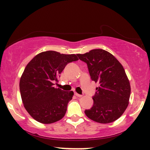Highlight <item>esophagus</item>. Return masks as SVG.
<instances>
[{
  "label": "esophagus",
  "mask_w": 150,
  "mask_h": 150,
  "mask_svg": "<svg viewBox=\"0 0 150 150\" xmlns=\"http://www.w3.org/2000/svg\"><path fill=\"white\" fill-rule=\"evenodd\" d=\"M75 96H77V97H82V95H81V94H77V92H75Z\"/></svg>",
  "instance_id": "esophagus-1"
}]
</instances>
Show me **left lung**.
<instances>
[{"label": "left lung", "mask_w": 150, "mask_h": 150, "mask_svg": "<svg viewBox=\"0 0 150 150\" xmlns=\"http://www.w3.org/2000/svg\"><path fill=\"white\" fill-rule=\"evenodd\" d=\"M88 67L92 80L99 83L93 106L85 111L94 121L109 123L119 118L128 107L130 85L123 65L111 53L103 49H93L77 54Z\"/></svg>", "instance_id": "left-lung-1"}]
</instances>
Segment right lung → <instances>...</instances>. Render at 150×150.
<instances>
[{"instance_id":"right-lung-1","label":"right lung","mask_w":150,"mask_h":150,"mask_svg":"<svg viewBox=\"0 0 150 150\" xmlns=\"http://www.w3.org/2000/svg\"><path fill=\"white\" fill-rule=\"evenodd\" d=\"M77 60L75 54L47 51L29 62L20 78V90L24 106L34 120L49 124L64 117L74 93L55 88L53 82H58L65 65Z\"/></svg>"}]
</instances>
